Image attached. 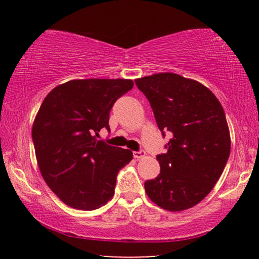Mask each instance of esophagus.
Segmentation results:
<instances>
[{"label":"esophagus","instance_id":"obj_1","mask_svg":"<svg viewBox=\"0 0 259 259\" xmlns=\"http://www.w3.org/2000/svg\"><path fill=\"white\" fill-rule=\"evenodd\" d=\"M146 153L145 151H138V152H134V157L136 160H139V159H143V157H145Z\"/></svg>","mask_w":259,"mask_h":259}]
</instances>
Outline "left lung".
Segmentation results:
<instances>
[{
    "instance_id": "left-lung-1",
    "label": "left lung",
    "mask_w": 259,
    "mask_h": 259,
    "mask_svg": "<svg viewBox=\"0 0 259 259\" xmlns=\"http://www.w3.org/2000/svg\"><path fill=\"white\" fill-rule=\"evenodd\" d=\"M157 126L172 138L159 154L161 170L145 182L148 198L162 209L182 211L201 202L221 177L231 152L225 112L207 87L174 73L136 78Z\"/></svg>"
}]
</instances>
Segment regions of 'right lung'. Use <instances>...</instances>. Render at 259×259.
Returning a JSON list of instances; mask_svg holds the SVG:
<instances>
[{"label":"right lung","mask_w":259,"mask_h":259,"mask_svg":"<svg viewBox=\"0 0 259 259\" xmlns=\"http://www.w3.org/2000/svg\"><path fill=\"white\" fill-rule=\"evenodd\" d=\"M133 80H72L52 89L35 117L32 138L37 164L51 191L68 207L95 210L114 195L117 172L133 152L98 140L109 130V112Z\"/></svg>","instance_id":"obj_1"}]
</instances>
